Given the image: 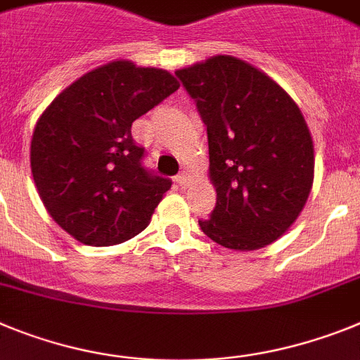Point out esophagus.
<instances>
[{
  "label": "esophagus",
  "instance_id": "1",
  "mask_svg": "<svg viewBox=\"0 0 360 360\" xmlns=\"http://www.w3.org/2000/svg\"><path fill=\"white\" fill-rule=\"evenodd\" d=\"M176 183L179 184L181 188H186L188 181H186V176H184V174H179V176H176Z\"/></svg>",
  "mask_w": 360,
  "mask_h": 360
}]
</instances>
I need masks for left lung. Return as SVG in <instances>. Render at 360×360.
Listing matches in <instances>:
<instances>
[{
  "mask_svg": "<svg viewBox=\"0 0 360 360\" xmlns=\"http://www.w3.org/2000/svg\"><path fill=\"white\" fill-rule=\"evenodd\" d=\"M208 136L217 201L202 232L230 250L279 239L314 183V143L299 106L274 79L230 56L176 72Z\"/></svg>",
  "mask_w": 360,
  "mask_h": 360,
  "instance_id": "1",
  "label": "left lung"
}]
</instances>
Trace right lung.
Returning <instances> with one entry per match:
<instances>
[{
	"mask_svg": "<svg viewBox=\"0 0 360 360\" xmlns=\"http://www.w3.org/2000/svg\"><path fill=\"white\" fill-rule=\"evenodd\" d=\"M177 89L170 72L114 61L74 81L43 112L30 145L34 183L72 237L110 246L145 230L172 181L143 165L132 123Z\"/></svg>",
	"mask_w": 360,
	"mask_h": 360,
	"instance_id": "right-lung-1",
	"label": "right lung"
}]
</instances>
